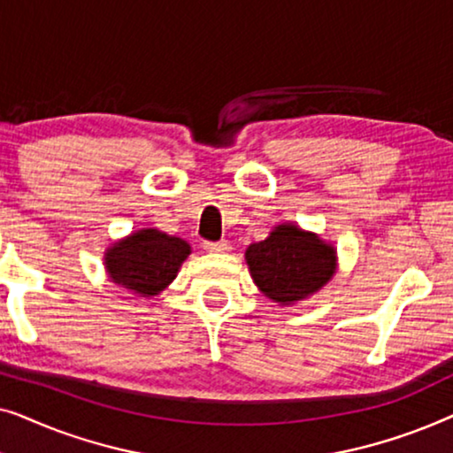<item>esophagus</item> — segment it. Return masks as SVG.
<instances>
[{
  "label": "esophagus",
  "instance_id": "esophagus-1",
  "mask_svg": "<svg viewBox=\"0 0 453 453\" xmlns=\"http://www.w3.org/2000/svg\"><path fill=\"white\" fill-rule=\"evenodd\" d=\"M203 250H206L208 253H225L231 250L228 247L226 241H219V243H212V241H208V243H203Z\"/></svg>",
  "mask_w": 453,
  "mask_h": 453
}]
</instances>
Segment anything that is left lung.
<instances>
[{"label": "left lung", "instance_id": "8db88e82", "mask_svg": "<svg viewBox=\"0 0 453 453\" xmlns=\"http://www.w3.org/2000/svg\"><path fill=\"white\" fill-rule=\"evenodd\" d=\"M245 262L259 293L287 307L305 301L332 280L338 251L318 233L282 222L245 250Z\"/></svg>", "mask_w": 453, "mask_h": 453}]
</instances>
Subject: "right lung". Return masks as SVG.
I'll use <instances>...</instances> for the list:
<instances>
[{"instance_id":"right-lung-1","label":"right lung","mask_w":453,"mask_h":453,"mask_svg":"<svg viewBox=\"0 0 453 453\" xmlns=\"http://www.w3.org/2000/svg\"><path fill=\"white\" fill-rule=\"evenodd\" d=\"M191 245L158 228H138L104 250V270L111 282L135 296L152 299L175 280Z\"/></svg>"}]
</instances>
